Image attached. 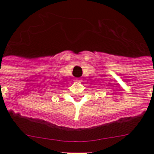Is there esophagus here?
Returning <instances> with one entry per match:
<instances>
[{"instance_id":"obj_1","label":"esophagus","mask_w":154,"mask_h":154,"mask_svg":"<svg viewBox=\"0 0 154 154\" xmlns=\"http://www.w3.org/2000/svg\"><path fill=\"white\" fill-rule=\"evenodd\" d=\"M78 81H79V80H78Z\"/></svg>"}]
</instances>
